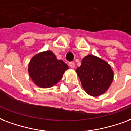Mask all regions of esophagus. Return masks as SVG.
Wrapping results in <instances>:
<instances>
[{
  "label": "esophagus",
  "mask_w": 131,
  "mask_h": 131,
  "mask_svg": "<svg viewBox=\"0 0 131 131\" xmlns=\"http://www.w3.org/2000/svg\"><path fill=\"white\" fill-rule=\"evenodd\" d=\"M69 67H70L71 68H74L75 67V63L73 62H70L69 63Z\"/></svg>",
  "instance_id": "esophagus-1"
}]
</instances>
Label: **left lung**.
<instances>
[{"label": "left lung", "instance_id": "left-lung-1", "mask_svg": "<svg viewBox=\"0 0 131 131\" xmlns=\"http://www.w3.org/2000/svg\"><path fill=\"white\" fill-rule=\"evenodd\" d=\"M75 71L83 89L93 96L105 93L113 80V71L108 63L92 55L85 56Z\"/></svg>", "mask_w": 131, "mask_h": 131}]
</instances>
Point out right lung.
Instances as JSON below:
<instances>
[{"instance_id": "add662e5", "label": "right lung", "mask_w": 131, "mask_h": 131, "mask_svg": "<svg viewBox=\"0 0 131 131\" xmlns=\"http://www.w3.org/2000/svg\"><path fill=\"white\" fill-rule=\"evenodd\" d=\"M69 67L58 60L51 51L36 55L29 63L28 72L34 83L43 88H51L59 82Z\"/></svg>"}]
</instances>
